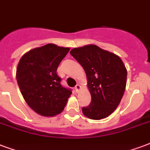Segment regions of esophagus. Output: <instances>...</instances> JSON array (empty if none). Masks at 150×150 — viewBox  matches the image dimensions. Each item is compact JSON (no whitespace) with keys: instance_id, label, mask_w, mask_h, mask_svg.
<instances>
[{"instance_id":"esophagus-1","label":"esophagus","mask_w":150,"mask_h":150,"mask_svg":"<svg viewBox=\"0 0 150 150\" xmlns=\"http://www.w3.org/2000/svg\"><path fill=\"white\" fill-rule=\"evenodd\" d=\"M81 85L80 84H76V86H75V90H76V92H79L80 90H81Z\"/></svg>"}]
</instances>
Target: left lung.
<instances>
[{
    "mask_svg": "<svg viewBox=\"0 0 150 150\" xmlns=\"http://www.w3.org/2000/svg\"><path fill=\"white\" fill-rule=\"evenodd\" d=\"M70 54L86 74L91 103L82 108L84 116L100 120L109 116L119 106L127 84V70L119 56L96 45L71 50Z\"/></svg>",
    "mask_w": 150,
    "mask_h": 150,
    "instance_id": "left-lung-1",
    "label": "left lung"
}]
</instances>
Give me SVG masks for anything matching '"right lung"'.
<instances>
[{
	"mask_svg": "<svg viewBox=\"0 0 150 150\" xmlns=\"http://www.w3.org/2000/svg\"><path fill=\"white\" fill-rule=\"evenodd\" d=\"M69 47L49 43L24 54L16 69V80L28 105L40 115L60 114L72 94L61 85L57 69L69 52Z\"/></svg>",
	"mask_w": 150,
	"mask_h": 150,
	"instance_id": "add662e5",
	"label": "right lung"
}]
</instances>
